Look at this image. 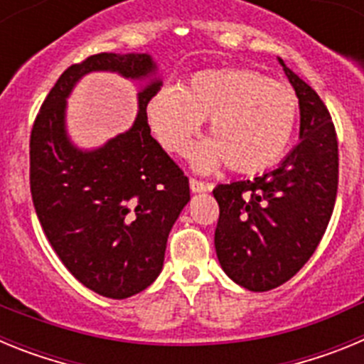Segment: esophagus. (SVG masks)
<instances>
[{
	"label": "esophagus",
	"instance_id": "1",
	"mask_svg": "<svg viewBox=\"0 0 364 364\" xmlns=\"http://www.w3.org/2000/svg\"><path fill=\"white\" fill-rule=\"evenodd\" d=\"M189 188H191L193 193H204V191H210L213 186L211 184H204L202 180H197V178H191L189 180Z\"/></svg>",
	"mask_w": 364,
	"mask_h": 364
}]
</instances>
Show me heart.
I'll return each instance as SVG.
<instances>
[{"instance_id":"heart-1","label":"heart","mask_w":364,"mask_h":364,"mask_svg":"<svg viewBox=\"0 0 364 364\" xmlns=\"http://www.w3.org/2000/svg\"><path fill=\"white\" fill-rule=\"evenodd\" d=\"M299 104L290 87L247 69L198 70L180 87H162L146 105L154 138L184 154L210 118V134L193 151V166L208 171L226 160L231 171L257 173L286 153Z\"/></svg>"}]
</instances>
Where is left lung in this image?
Here are the masks:
<instances>
[{
  "mask_svg": "<svg viewBox=\"0 0 364 364\" xmlns=\"http://www.w3.org/2000/svg\"><path fill=\"white\" fill-rule=\"evenodd\" d=\"M299 98V144L275 169L218 184L215 250L228 277L268 291L290 281L319 246L337 195L339 153L319 95L277 58Z\"/></svg>",
  "mask_w": 364,
  "mask_h": 364,
  "instance_id": "left-lung-1",
  "label": "left lung"
}]
</instances>
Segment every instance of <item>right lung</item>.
Here are the masks:
<instances>
[{
    "mask_svg": "<svg viewBox=\"0 0 364 364\" xmlns=\"http://www.w3.org/2000/svg\"><path fill=\"white\" fill-rule=\"evenodd\" d=\"M91 72L139 85V112L124 134L91 150L72 142L66 100ZM162 87L149 53H102L70 65L31 134V193L50 246L83 286L109 299L140 294L159 277L169 231L189 202V180L151 136L146 105Z\"/></svg>",
    "mask_w": 364,
    "mask_h": 364,
    "instance_id": "1",
    "label": "right lung"
}]
</instances>
